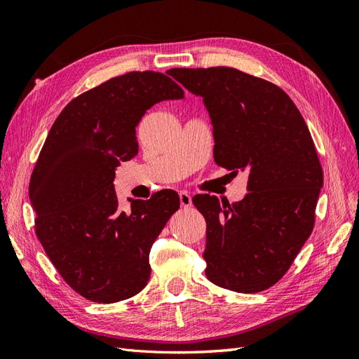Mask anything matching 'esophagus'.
Here are the masks:
<instances>
[{
    "label": "esophagus",
    "instance_id": "1",
    "mask_svg": "<svg viewBox=\"0 0 359 359\" xmlns=\"http://www.w3.org/2000/svg\"><path fill=\"white\" fill-rule=\"evenodd\" d=\"M180 203H181V208H190L191 206V196L186 191H181L180 193Z\"/></svg>",
    "mask_w": 359,
    "mask_h": 359
}]
</instances>
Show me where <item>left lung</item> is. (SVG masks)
Returning a JSON list of instances; mask_svg holds the SVG:
<instances>
[{"instance_id": "8db88e82", "label": "left lung", "mask_w": 359, "mask_h": 359, "mask_svg": "<svg viewBox=\"0 0 359 359\" xmlns=\"http://www.w3.org/2000/svg\"><path fill=\"white\" fill-rule=\"evenodd\" d=\"M168 74L203 99L217 165L231 175L248 172L240 202L193 198L206 220L205 274L229 290H265L287 273L313 232L323 172L309 127L280 86L256 76L232 67Z\"/></svg>"}]
</instances>
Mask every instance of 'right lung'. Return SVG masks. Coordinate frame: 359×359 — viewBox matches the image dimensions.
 <instances>
[{
    "label": "right lung",
    "mask_w": 359,
    "mask_h": 359,
    "mask_svg": "<svg viewBox=\"0 0 359 359\" xmlns=\"http://www.w3.org/2000/svg\"><path fill=\"white\" fill-rule=\"evenodd\" d=\"M184 97L158 72H130L73 99L53 123L29 180L36 235L64 281L93 302L135 297L151 276L149 250L178 211L173 190L118 206L115 168L139 149L151 106Z\"/></svg>",
    "instance_id": "obj_1"
}]
</instances>
